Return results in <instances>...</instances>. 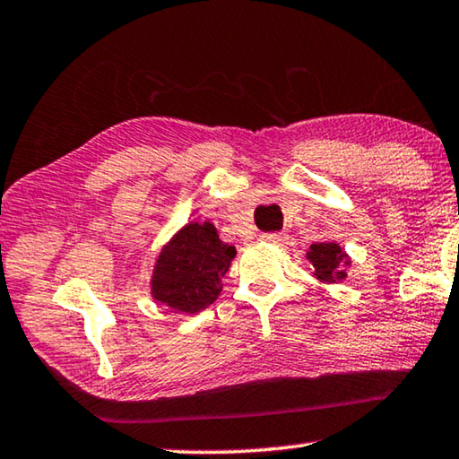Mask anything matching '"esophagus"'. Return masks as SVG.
<instances>
[{
  "label": "esophagus",
  "instance_id": "esophagus-1",
  "mask_svg": "<svg viewBox=\"0 0 459 459\" xmlns=\"http://www.w3.org/2000/svg\"><path fill=\"white\" fill-rule=\"evenodd\" d=\"M260 238L264 239V242L276 244V246H282L284 242H287V236H284V234H276V231H270V234H262Z\"/></svg>",
  "mask_w": 459,
  "mask_h": 459
}]
</instances>
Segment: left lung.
<instances>
[{
  "instance_id": "1",
  "label": "left lung",
  "mask_w": 459,
  "mask_h": 459,
  "mask_svg": "<svg viewBox=\"0 0 459 459\" xmlns=\"http://www.w3.org/2000/svg\"><path fill=\"white\" fill-rule=\"evenodd\" d=\"M307 258L311 260L315 266V276L323 282H337L345 279V266L350 264V260L342 252V247L333 242H323V244H311Z\"/></svg>"
}]
</instances>
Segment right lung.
<instances>
[{
	"mask_svg": "<svg viewBox=\"0 0 459 459\" xmlns=\"http://www.w3.org/2000/svg\"><path fill=\"white\" fill-rule=\"evenodd\" d=\"M236 247L223 244L213 223H186L162 247L152 274V297L170 309L199 313L221 292Z\"/></svg>",
	"mask_w": 459,
	"mask_h": 459,
	"instance_id": "1",
	"label": "right lung"
}]
</instances>
